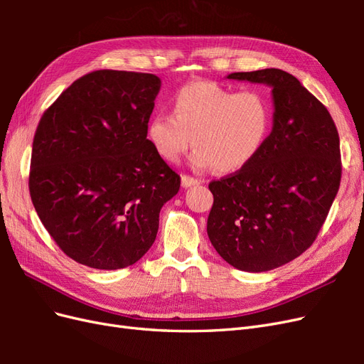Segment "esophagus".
Returning a JSON list of instances; mask_svg holds the SVG:
<instances>
[{
  "label": "esophagus",
  "instance_id": "34e87169",
  "mask_svg": "<svg viewBox=\"0 0 364 364\" xmlns=\"http://www.w3.org/2000/svg\"><path fill=\"white\" fill-rule=\"evenodd\" d=\"M181 181H182L183 188H190V186H194V185H199L200 183L199 179H194V178H191V176H186V174L182 176Z\"/></svg>",
  "mask_w": 364,
  "mask_h": 364
}]
</instances>
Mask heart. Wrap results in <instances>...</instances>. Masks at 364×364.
Masks as SVG:
<instances>
[{"label": "heart", "mask_w": 364, "mask_h": 364, "mask_svg": "<svg viewBox=\"0 0 364 364\" xmlns=\"http://www.w3.org/2000/svg\"><path fill=\"white\" fill-rule=\"evenodd\" d=\"M270 123V103L261 92L193 82L174 94L173 115L150 118L147 138L167 162L179 161L193 142L190 164L196 170L235 173L255 159Z\"/></svg>", "instance_id": "heart-1"}]
</instances>
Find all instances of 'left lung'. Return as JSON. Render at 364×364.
<instances>
[{
    "instance_id": "obj_1",
    "label": "left lung",
    "mask_w": 364,
    "mask_h": 364,
    "mask_svg": "<svg viewBox=\"0 0 364 364\" xmlns=\"http://www.w3.org/2000/svg\"><path fill=\"white\" fill-rule=\"evenodd\" d=\"M272 87L273 127L249 165L213 181L208 237L230 266L267 272L297 258L325 223L341 178L340 139L328 109L278 68L232 73Z\"/></svg>"
}]
</instances>
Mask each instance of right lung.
Listing matches in <instances>:
<instances>
[{
  "label": "right lung",
  "mask_w": 364,
  "mask_h": 364,
  "mask_svg": "<svg viewBox=\"0 0 364 364\" xmlns=\"http://www.w3.org/2000/svg\"><path fill=\"white\" fill-rule=\"evenodd\" d=\"M161 80L98 70L43 112L33 139L28 188L56 245L83 266L117 270L144 257L164 203L181 178L147 139Z\"/></svg>",
  "instance_id": "right-lung-1"
}]
</instances>
